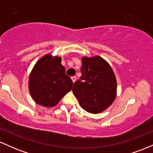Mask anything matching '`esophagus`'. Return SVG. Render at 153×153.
Returning <instances> with one entry per match:
<instances>
[{
    "label": "esophagus",
    "instance_id": "1",
    "mask_svg": "<svg viewBox=\"0 0 153 153\" xmlns=\"http://www.w3.org/2000/svg\"><path fill=\"white\" fill-rule=\"evenodd\" d=\"M71 79H72V80H73V82H75V80H76V77H75V76L71 77Z\"/></svg>",
    "mask_w": 153,
    "mask_h": 153
}]
</instances>
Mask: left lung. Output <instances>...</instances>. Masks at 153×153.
I'll return each instance as SVG.
<instances>
[{"instance_id":"obj_1","label":"left lung","mask_w":153,"mask_h":153,"mask_svg":"<svg viewBox=\"0 0 153 153\" xmlns=\"http://www.w3.org/2000/svg\"><path fill=\"white\" fill-rule=\"evenodd\" d=\"M82 75L73 92L84 110L98 114L106 109L117 96V80L111 68L99 56L82 57Z\"/></svg>"}]
</instances>
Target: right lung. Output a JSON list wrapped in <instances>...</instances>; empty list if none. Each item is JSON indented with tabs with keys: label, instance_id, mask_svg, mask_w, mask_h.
<instances>
[{
	"label": "right lung",
	"instance_id": "1",
	"mask_svg": "<svg viewBox=\"0 0 153 153\" xmlns=\"http://www.w3.org/2000/svg\"><path fill=\"white\" fill-rule=\"evenodd\" d=\"M73 82L65 74L61 57L44 56L36 63L29 80V89L35 102L43 106L57 105L67 93L72 90Z\"/></svg>",
	"mask_w": 153,
	"mask_h": 153
}]
</instances>
